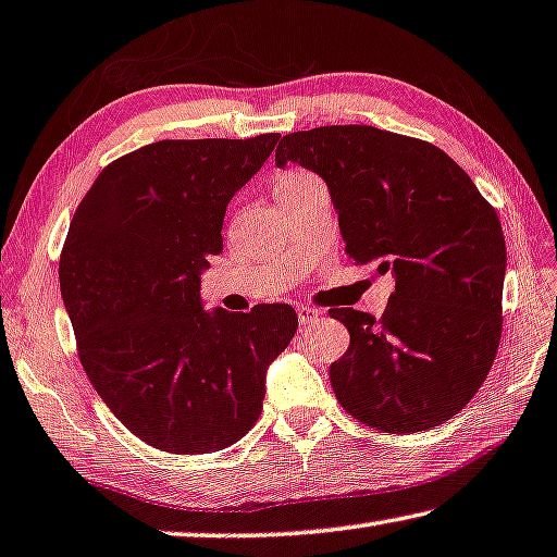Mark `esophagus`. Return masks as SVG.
I'll return each instance as SVG.
<instances>
[{"instance_id":"34e87169","label":"esophagus","mask_w":557,"mask_h":557,"mask_svg":"<svg viewBox=\"0 0 557 557\" xmlns=\"http://www.w3.org/2000/svg\"><path fill=\"white\" fill-rule=\"evenodd\" d=\"M296 313H298V323H301V326H306V323H313L321 315V311H315V308H311V306H298Z\"/></svg>"}]
</instances>
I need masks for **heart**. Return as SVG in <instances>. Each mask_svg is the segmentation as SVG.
Returning a JSON list of instances; mask_svg holds the SVG:
<instances>
[{"mask_svg": "<svg viewBox=\"0 0 557 557\" xmlns=\"http://www.w3.org/2000/svg\"><path fill=\"white\" fill-rule=\"evenodd\" d=\"M321 184L313 174H308L304 169H286L284 174H278L276 178V196H286V194H296L304 189H311V186Z\"/></svg>", "mask_w": 557, "mask_h": 557, "instance_id": "heart-1", "label": "heart"}]
</instances>
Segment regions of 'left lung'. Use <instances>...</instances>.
Here are the masks:
<instances>
[{"label": "left lung", "instance_id": "obj_1", "mask_svg": "<svg viewBox=\"0 0 557 557\" xmlns=\"http://www.w3.org/2000/svg\"><path fill=\"white\" fill-rule=\"evenodd\" d=\"M288 161L329 184L346 253L391 273L381 319L331 308L350 333L331 386L356 421L386 433L446 423L483 386L503 331L500 219L446 151L346 124L281 139Z\"/></svg>", "mask_w": 557, "mask_h": 557}]
</instances>
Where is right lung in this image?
Returning a JSON list of instances; mask_svg holds the SVG:
<instances>
[{
	"instance_id": "add662e5",
	"label": "right lung",
	"mask_w": 557,
	"mask_h": 557,
	"mask_svg": "<svg viewBox=\"0 0 557 557\" xmlns=\"http://www.w3.org/2000/svg\"><path fill=\"white\" fill-rule=\"evenodd\" d=\"M278 134L164 139L111 161L74 211L59 286L94 391L149 446L196 456L259 421L267 368L298 329L288 304L203 311L224 213Z\"/></svg>"
}]
</instances>
